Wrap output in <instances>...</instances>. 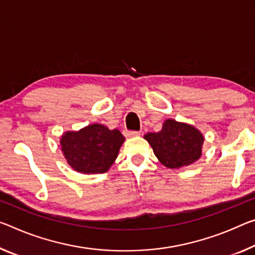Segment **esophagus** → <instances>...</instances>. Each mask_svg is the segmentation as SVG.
I'll return each instance as SVG.
<instances>
[{"instance_id":"34e87169","label":"esophagus","mask_w":255,"mask_h":255,"mask_svg":"<svg viewBox=\"0 0 255 255\" xmlns=\"http://www.w3.org/2000/svg\"><path fill=\"white\" fill-rule=\"evenodd\" d=\"M140 135V131H128L127 132V136L129 137H135V136H139Z\"/></svg>"}]
</instances>
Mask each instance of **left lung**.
<instances>
[{"label":"left lung","instance_id":"obj_1","mask_svg":"<svg viewBox=\"0 0 255 255\" xmlns=\"http://www.w3.org/2000/svg\"><path fill=\"white\" fill-rule=\"evenodd\" d=\"M144 138L151 145L164 167L178 169L195 162L202 155L204 137L192 125L167 119L159 132H147Z\"/></svg>","mask_w":255,"mask_h":255}]
</instances>
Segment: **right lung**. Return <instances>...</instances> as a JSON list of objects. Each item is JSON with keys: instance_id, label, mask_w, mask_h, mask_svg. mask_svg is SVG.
<instances>
[{"instance_id": "1", "label": "right lung", "mask_w": 255, "mask_h": 255, "mask_svg": "<svg viewBox=\"0 0 255 255\" xmlns=\"http://www.w3.org/2000/svg\"><path fill=\"white\" fill-rule=\"evenodd\" d=\"M125 137L101 124H93L78 131H66L60 144L68 164L82 173H104L118 156Z\"/></svg>"}]
</instances>
